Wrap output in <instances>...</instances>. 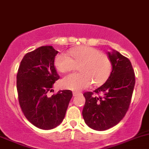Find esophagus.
I'll return each mask as SVG.
<instances>
[{"mask_svg": "<svg viewBox=\"0 0 149 149\" xmlns=\"http://www.w3.org/2000/svg\"><path fill=\"white\" fill-rule=\"evenodd\" d=\"M72 94H73V96H74V97H76V96H77V95H79V92H75V91H74V92H72Z\"/></svg>", "mask_w": 149, "mask_h": 149, "instance_id": "obj_1", "label": "esophagus"}]
</instances>
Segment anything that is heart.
Returning a JSON list of instances; mask_svg holds the SVG:
<instances>
[{
  "label": "heart",
  "instance_id": "b5f03b06",
  "mask_svg": "<svg viewBox=\"0 0 149 149\" xmlns=\"http://www.w3.org/2000/svg\"><path fill=\"white\" fill-rule=\"evenodd\" d=\"M70 57L65 52L55 57V65L61 72H68L79 65V73H72L61 81L62 86L70 90L79 91L90 85H101L107 81L111 72V62L100 49L90 46H81L70 52Z\"/></svg>",
  "mask_w": 149,
  "mask_h": 149
}]
</instances>
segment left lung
I'll list each match as a JSON object with an SVG mask.
<instances>
[{
    "label": "left lung",
    "instance_id": "left-lung-1",
    "mask_svg": "<svg viewBox=\"0 0 149 149\" xmlns=\"http://www.w3.org/2000/svg\"><path fill=\"white\" fill-rule=\"evenodd\" d=\"M112 70L106 82L94 91L102 96L85 92L82 116L87 125L104 131L116 125L125 116L135 85V74L127 57L113 49L107 52Z\"/></svg>",
    "mask_w": 149,
    "mask_h": 149
}]
</instances>
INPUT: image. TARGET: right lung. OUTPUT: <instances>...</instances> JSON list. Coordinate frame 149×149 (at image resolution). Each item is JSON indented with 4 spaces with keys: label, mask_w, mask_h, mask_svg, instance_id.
Segmentation results:
<instances>
[{
    "label": "right lung",
    "mask_w": 149,
    "mask_h": 149,
    "mask_svg": "<svg viewBox=\"0 0 149 149\" xmlns=\"http://www.w3.org/2000/svg\"><path fill=\"white\" fill-rule=\"evenodd\" d=\"M58 53L52 46H42L24 56L17 74V90L24 115L36 127L49 130L65 118L72 97L70 90L59 91L51 97L52 84L60 79L55 68Z\"/></svg>",
    "instance_id": "1"
}]
</instances>
